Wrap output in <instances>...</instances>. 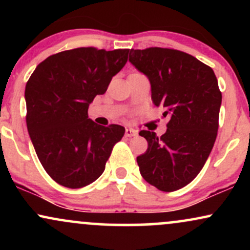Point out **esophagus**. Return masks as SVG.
<instances>
[{
  "label": "esophagus",
  "instance_id": "34e87169",
  "mask_svg": "<svg viewBox=\"0 0 250 250\" xmlns=\"http://www.w3.org/2000/svg\"><path fill=\"white\" fill-rule=\"evenodd\" d=\"M137 135V130H135L133 128H125V136L127 137H133Z\"/></svg>",
  "mask_w": 250,
  "mask_h": 250
}]
</instances>
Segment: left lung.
Segmentation results:
<instances>
[{"mask_svg": "<svg viewBox=\"0 0 250 250\" xmlns=\"http://www.w3.org/2000/svg\"><path fill=\"white\" fill-rule=\"evenodd\" d=\"M129 61L150 81L151 100L170 115L161 137L141 130L148 142L136 161L142 177L162 191L190 183L207 161L219 129L222 94L214 70L183 51L130 49Z\"/></svg>", "mask_w": 250, "mask_h": 250, "instance_id": "left-lung-1", "label": "left lung"}]
</instances>
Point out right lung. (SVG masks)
Instances as JSON below:
<instances>
[{"label":"right lung","instance_id":"add662e5","mask_svg":"<svg viewBox=\"0 0 250 250\" xmlns=\"http://www.w3.org/2000/svg\"><path fill=\"white\" fill-rule=\"evenodd\" d=\"M128 54L94 47L64 50L47 57L28 80V133L44 170L63 187L82 188L99 179L125 135L122 125L103 127L88 119V108L107 91Z\"/></svg>","mask_w":250,"mask_h":250}]
</instances>
